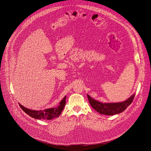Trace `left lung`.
<instances>
[{
  "instance_id": "left-lung-1",
  "label": "left lung",
  "mask_w": 151,
  "mask_h": 151,
  "mask_svg": "<svg viewBox=\"0 0 151 151\" xmlns=\"http://www.w3.org/2000/svg\"><path fill=\"white\" fill-rule=\"evenodd\" d=\"M135 94H133L126 100L118 103H103L94 100L87 94L89 103L93 108L100 114L106 115H114L124 111L129 106L134 97Z\"/></svg>"
}]
</instances>
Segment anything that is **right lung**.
Segmentation results:
<instances>
[{
	"mask_svg": "<svg viewBox=\"0 0 151 151\" xmlns=\"http://www.w3.org/2000/svg\"><path fill=\"white\" fill-rule=\"evenodd\" d=\"M66 96H64V97L60 102L59 105L55 107H52V108H48L40 111H35L27 109L19 103V105L22 110L26 112V114L33 118L37 119H42L44 120H51L60 116L64 109V106L66 104Z\"/></svg>",
	"mask_w": 151,
	"mask_h": 151,
	"instance_id": "1",
	"label": "right lung"
}]
</instances>
